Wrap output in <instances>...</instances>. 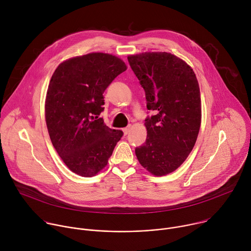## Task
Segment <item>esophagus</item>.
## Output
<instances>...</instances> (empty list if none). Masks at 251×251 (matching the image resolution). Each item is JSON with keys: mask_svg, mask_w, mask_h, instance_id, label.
<instances>
[{"mask_svg": "<svg viewBox=\"0 0 251 251\" xmlns=\"http://www.w3.org/2000/svg\"><path fill=\"white\" fill-rule=\"evenodd\" d=\"M130 129H131V126H127V127H125V128H123L122 129V131H123V133L125 134V135H127L128 133H129V131H130Z\"/></svg>", "mask_w": 251, "mask_h": 251, "instance_id": "esophagus-1", "label": "esophagus"}]
</instances>
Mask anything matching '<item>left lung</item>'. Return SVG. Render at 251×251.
<instances>
[{"label": "left lung", "mask_w": 251, "mask_h": 251, "mask_svg": "<svg viewBox=\"0 0 251 251\" xmlns=\"http://www.w3.org/2000/svg\"><path fill=\"white\" fill-rule=\"evenodd\" d=\"M128 61L144 88L147 139L135 149L143 168L154 176L176 171L192 152L201 122L200 86L193 68L170 52H142Z\"/></svg>", "instance_id": "obj_1"}]
</instances>
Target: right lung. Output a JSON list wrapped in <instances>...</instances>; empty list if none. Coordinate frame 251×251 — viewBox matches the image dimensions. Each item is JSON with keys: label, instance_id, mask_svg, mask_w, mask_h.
Wrapping results in <instances>:
<instances>
[{"label": "right lung", "instance_id": "1", "mask_svg": "<svg viewBox=\"0 0 251 251\" xmlns=\"http://www.w3.org/2000/svg\"><path fill=\"white\" fill-rule=\"evenodd\" d=\"M126 69L115 55L91 52L62 61L50 78L45 103L48 131L63 163L81 176L103 170L123 136L98 116L105 89Z\"/></svg>", "mask_w": 251, "mask_h": 251}]
</instances>
